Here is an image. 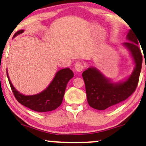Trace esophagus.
<instances>
[{
	"label": "esophagus",
	"instance_id": "34e87169",
	"mask_svg": "<svg viewBox=\"0 0 146 146\" xmlns=\"http://www.w3.org/2000/svg\"><path fill=\"white\" fill-rule=\"evenodd\" d=\"M75 68L77 71L81 72L82 71L84 68V65L81 62H78L75 63Z\"/></svg>",
	"mask_w": 146,
	"mask_h": 146
}]
</instances>
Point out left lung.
Instances as JSON below:
<instances>
[{
  "mask_svg": "<svg viewBox=\"0 0 146 146\" xmlns=\"http://www.w3.org/2000/svg\"><path fill=\"white\" fill-rule=\"evenodd\" d=\"M123 45L128 48L135 62V68L130 78L125 82H110L95 68H89L82 73L86 86L87 101L92 108L105 110L112 108L125 101L136 90L141 70V52L138 46V38L131 29L127 35Z\"/></svg>",
  "mask_w": 146,
  "mask_h": 146,
  "instance_id": "8db88e82",
  "label": "left lung"
}]
</instances>
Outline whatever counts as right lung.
Masks as SVG:
<instances>
[{
	"label": "right lung",
	"mask_w": 146,
	"mask_h": 146,
	"mask_svg": "<svg viewBox=\"0 0 146 146\" xmlns=\"http://www.w3.org/2000/svg\"><path fill=\"white\" fill-rule=\"evenodd\" d=\"M23 31H24L23 29L17 31L14 34V37L22 33ZM73 75V72L68 68L60 70L57 72L53 81L46 89L38 94L29 96L21 94L15 89L10 81L8 75L7 78L10 86L17 101L22 105L34 111L42 113L56 109L61 105L66 85Z\"/></svg>",
	"instance_id": "1"
}]
</instances>
